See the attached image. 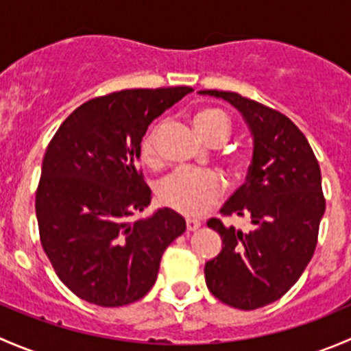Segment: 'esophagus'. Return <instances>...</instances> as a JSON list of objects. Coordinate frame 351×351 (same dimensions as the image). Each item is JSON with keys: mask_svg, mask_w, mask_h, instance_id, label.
Here are the masks:
<instances>
[{"mask_svg": "<svg viewBox=\"0 0 351 351\" xmlns=\"http://www.w3.org/2000/svg\"><path fill=\"white\" fill-rule=\"evenodd\" d=\"M200 226L202 222L198 221V219H186V229H189V231H197Z\"/></svg>", "mask_w": 351, "mask_h": 351, "instance_id": "esophagus-1", "label": "esophagus"}]
</instances>
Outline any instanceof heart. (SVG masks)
Here are the masks:
<instances>
[{
	"label": "heart",
	"mask_w": 351,
	"mask_h": 351,
	"mask_svg": "<svg viewBox=\"0 0 351 351\" xmlns=\"http://www.w3.org/2000/svg\"><path fill=\"white\" fill-rule=\"evenodd\" d=\"M193 123L198 134L212 146L222 144L231 134V120L219 108L200 110ZM158 134L159 127H154L143 141L141 156L146 165L158 162ZM221 193V178L207 169H176L158 186L161 204L185 215H200L219 200Z\"/></svg>",
	"instance_id": "b5f03b06"
}]
</instances>
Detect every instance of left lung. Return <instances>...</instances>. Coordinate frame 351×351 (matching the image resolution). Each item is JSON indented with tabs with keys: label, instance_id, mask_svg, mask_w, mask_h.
<instances>
[{
	"label": "left lung",
	"instance_id": "left-lung-1",
	"mask_svg": "<svg viewBox=\"0 0 351 351\" xmlns=\"http://www.w3.org/2000/svg\"><path fill=\"white\" fill-rule=\"evenodd\" d=\"M238 110L253 137L246 183L221 208L250 217L247 231L210 219L222 250L205 263V284L221 302L258 309L290 289L313 258L326 202L317 159L299 127L284 113L239 93L202 90Z\"/></svg>",
	"mask_w": 351,
	"mask_h": 351
}]
</instances>
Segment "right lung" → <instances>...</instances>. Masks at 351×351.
<instances>
[{
	"instance_id": "add662e5",
	"label": "right lung",
	"mask_w": 351,
	"mask_h": 351,
	"mask_svg": "<svg viewBox=\"0 0 351 351\" xmlns=\"http://www.w3.org/2000/svg\"><path fill=\"white\" fill-rule=\"evenodd\" d=\"M192 88L123 90L93 98L61 123L45 151L35 195L40 241L61 282L80 299L119 307L143 299L166 247L186 222L151 204L137 169L147 127Z\"/></svg>"
}]
</instances>
